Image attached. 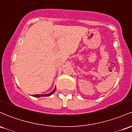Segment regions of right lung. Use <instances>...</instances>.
Here are the masks:
<instances>
[{
    "mask_svg": "<svg viewBox=\"0 0 132 132\" xmlns=\"http://www.w3.org/2000/svg\"><path fill=\"white\" fill-rule=\"evenodd\" d=\"M55 90H56V87L54 89V90H53L52 92H50V93H49V94H35V95H33V97H41L50 96V95H51V94H53L54 93Z\"/></svg>",
    "mask_w": 132,
    "mask_h": 132,
    "instance_id": "1",
    "label": "right lung"
}]
</instances>
